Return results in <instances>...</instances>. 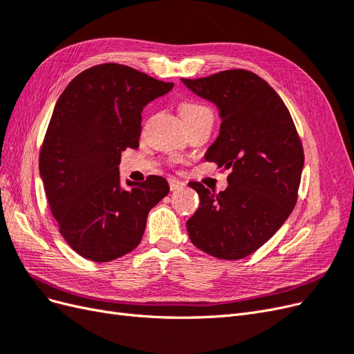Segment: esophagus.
Returning <instances> with one entry per match:
<instances>
[{"label":"esophagus","mask_w":354,"mask_h":354,"mask_svg":"<svg viewBox=\"0 0 354 354\" xmlns=\"http://www.w3.org/2000/svg\"><path fill=\"white\" fill-rule=\"evenodd\" d=\"M168 185H169L171 190H177V189H181V187L186 186L183 181H180L177 178H168Z\"/></svg>","instance_id":"34e87169"}]
</instances>
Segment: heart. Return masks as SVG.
<instances>
[{
    "label": "heart",
    "mask_w": 354,
    "mask_h": 354,
    "mask_svg": "<svg viewBox=\"0 0 354 354\" xmlns=\"http://www.w3.org/2000/svg\"><path fill=\"white\" fill-rule=\"evenodd\" d=\"M205 112H209V109L205 108L203 104L194 103V102H187V103H183L180 106V113H181V116H183L185 121L189 120V118H194L196 115L205 113Z\"/></svg>",
    "instance_id": "1"
}]
</instances>
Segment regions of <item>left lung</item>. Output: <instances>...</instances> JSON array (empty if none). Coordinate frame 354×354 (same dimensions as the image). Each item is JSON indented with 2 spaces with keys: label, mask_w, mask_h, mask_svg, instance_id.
<instances>
[{
  "label": "left lung",
  "mask_w": 354,
  "mask_h": 354,
  "mask_svg": "<svg viewBox=\"0 0 354 354\" xmlns=\"http://www.w3.org/2000/svg\"><path fill=\"white\" fill-rule=\"evenodd\" d=\"M181 81L217 104L220 134L205 159L229 171V186L218 194L189 183L201 199L186 223L189 238L217 259H243L269 241L295 207L301 140L279 94L254 72L230 69Z\"/></svg>",
  "instance_id": "obj_1"
}]
</instances>
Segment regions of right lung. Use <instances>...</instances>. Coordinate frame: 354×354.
<instances>
[{
  "label": "right lung",
  "mask_w": 354,
  "mask_h": 354,
  "mask_svg": "<svg viewBox=\"0 0 354 354\" xmlns=\"http://www.w3.org/2000/svg\"><path fill=\"white\" fill-rule=\"evenodd\" d=\"M174 87L120 63L85 69L63 90L39 152L53 217L71 248L108 263L140 243L147 214L169 192L160 176L120 178L121 153L137 149L142 111Z\"/></svg>",
  "instance_id": "right-lung-1"
}]
</instances>
